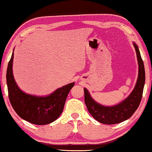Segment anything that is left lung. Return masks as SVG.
I'll use <instances>...</instances> for the list:
<instances>
[{"label": "left lung", "instance_id": "left-lung-1", "mask_svg": "<svg viewBox=\"0 0 152 152\" xmlns=\"http://www.w3.org/2000/svg\"><path fill=\"white\" fill-rule=\"evenodd\" d=\"M133 45L137 53L139 74L135 88L127 99L115 106L104 107L95 102L88 91L84 88V102L88 112L95 119L103 124H117L128 119L133 115L140 104L145 84V68L137 45L135 43Z\"/></svg>", "mask_w": 152, "mask_h": 152}]
</instances>
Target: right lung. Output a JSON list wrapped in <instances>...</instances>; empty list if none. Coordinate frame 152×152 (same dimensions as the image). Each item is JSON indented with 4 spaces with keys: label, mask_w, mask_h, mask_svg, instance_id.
I'll list each match as a JSON object with an SVG mask.
<instances>
[{
    "label": "right lung",
    "mask_w": 152,
    "mask_h": 152,
    "mask_svg": "<svg viewBox=\"0 0 152 152\" xmlns=\"http://www.w3.org/2000/svg\"><path fill=\"white\" fill-rule=\"evenodd\" d=\"M12 60L13 52L7 67V83L9 101L15 111L23 119L35 125H47L54 121L62 113L66 98L74 82L57 89L45 97L27 94L20 91L15 81Z\"/></svg>",
    "instance_id": "obj_1"
}]
</instances>
